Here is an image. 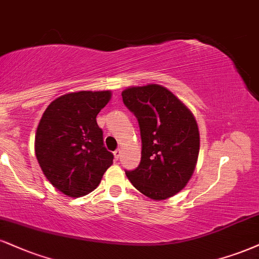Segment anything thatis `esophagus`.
Returning <instances> with one entry per match:
<instances>
[{"instance_id":"1","label":"esophagus","mask_w":259,"mask_h":259,"mask_svg":"<svg viewBox=\"0 0 259 259\" xmlns=\"http://www.w3.org/2000/svg\"><path fill=\"white\" fill-rule=\"evenodd\" d=\"M113 154H114V158H116V159H119L120 154H121V151H120V149H116V151L113 152Z\"/></svg>"}]
</instances>
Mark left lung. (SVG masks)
I'll return each instance as SVG.
<instances>
[{"instance_id": "obj_1", "label": "left lung", "mask_w": 259, "mask_h": 259, "mask_svg": "<svg viewBox=\"0 0 259 259\" xmlns=\"http://www.w3.org/2000/svg\"><path fill=\"white\" fill-rule=\"evenodd\" d=\"M124 105L138 118L141 161L125 171L146 197L163 200L183 189L198 160L200 138L192 112L170 90L158 84L133 87L121 93Z\"/></svg>"}]
</instances>
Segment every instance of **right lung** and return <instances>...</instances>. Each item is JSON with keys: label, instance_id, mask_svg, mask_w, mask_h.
<instances>
[{"label": "right lung", "instance_id": "right-lung-1", "mask_svg": "<svg viewBox=\"0 0 259 259\" xmlns=\"http://www.w3.org/2000/svg\"><path fill=\"white\" fill-rule=\"evenodd\" d=\"M110 99L108 90L70 93L54 100L40 118L35 139L37 160L47 180L68 197L94 191L113 163L96 123Z\"/></svg>", "mask_w": 259, "mask_h": 259}]
</instances>
